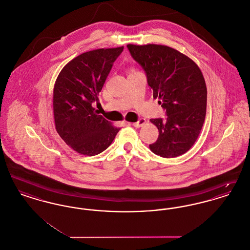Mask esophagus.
<instances>
[{
  "label": "esophagus",
  "mask_w": 250,
  "mask_h": 250,
  "mask_svg": "<svg viewBox=\"0 0 250 250\" xmlns=\"http://www.w3.org/2000/svg\"><path fill=\"white\" fill-rule=\"evenodd\" d=\"M145 123H146V120L142 118V119L139 120L138 122L134 123V124H133V125H134L135 127H142L143 125H145Z\"/></svg>",
  "instance_id": "34e87169"
}]
</instances>
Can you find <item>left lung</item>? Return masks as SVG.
<instances>
[{
	"mask_svg": "<svg viewBox=\"0 0 250 250\" xmlns=\"http://www.w3.org/2000/svg\"><path fill=\"white\" fill-rule=\"evenodd\" d=\"M131 56L146 73L154 98L166 110L167 119L150 121L158 128L149 147L155 155L176 157L187 153L197 141L206 114L207 89L194 61L163 45H132Z\"/></svg>",
	"mask_w": 250,
	"mask_h": 250,
	"instance_id": "1",
	"label": "left lung"
}]
</instances>
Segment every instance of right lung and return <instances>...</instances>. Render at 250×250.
Wrapping results in <instances>:
<instances>
[{"label": "right lung", "mask_w": 250, "mask_h": 250, "mask_svg": "<svg viewBox=\"0 0 250 250\" xmlns=\"http://www.w3.org/2000/svg\"><path fill=\"white\" fill-rule=\"evenodd\" d=\"M124 47L98 48L71 60L60 72L53 89L55 128L74 151L98 155L113 142L120 128L99 115L93 103Z\"/></svg>", "instance_id": "1"}]
</instances>
